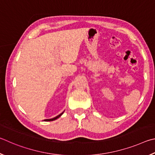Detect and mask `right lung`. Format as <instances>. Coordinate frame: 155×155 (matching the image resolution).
I'll use <instances>...</instances> for the list:
<instances>
[{
	"instance_id": "add662e5",
	"label": "right lung",
	"mask_w": 155,
	"mask_h": 155,
	"mask_svg": "<svg viewBox=\"0 0 155 155\" xmlns=\"http://www.w3.org/2000/svg\"><path fill=\"white\" fill-rule=\"evenodd\" d=\"M64 113V112H62L61 114H59V115H58L57 116H56V117H54V118H50V119H45V120H44V121H53V120H56L57 118H58L60 116H61L62 114Z\"/></svg>"
}]
</instances>
